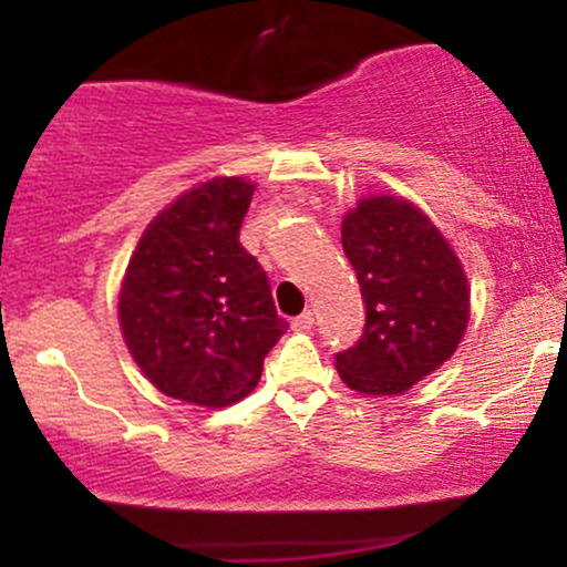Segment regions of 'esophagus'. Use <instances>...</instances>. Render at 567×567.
Listing matches in <instances>:
<instances>
[{
	"label": "esophagus",
	"instance_id": "1",
	"mask_svg": "<svg viewBox=\"0 0 567 567\" xmlns=\"http://www.w3.org/2000/svg\"><path fill=\"white\" fill-rule=\"evenodd\" d=\"M290 328L296 330V333H309V330L315 328V311H311V309H306L303 315H298L296 320L290 322Z\"/></svg>",
	"mask_w": 567,
	"mask_h": 567
}]
</instances>
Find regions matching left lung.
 Instances as JSON below:
<instances>
[{
  "mask_svg": "<svg viewBox=\"0 0 567 567\" xmlns=\"http://www.w3.org/2000/svg\"><path fill=\"white\" fill-rule=\"evenodd\" d=\"M341 245L365 301V328L336 354L338 375L362 394L408 392L464 338L470 285L461 261L413 202L386 194L343 216Z\"/></svg>",
  "mask_w": 567,
  "mask_h": 567,
  "instance_id": "left-lung-1",
  "label": "left lung"
}]
</instances>
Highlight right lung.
<instances>
[{"instance_id":"1","label":"right lung","mask_w":567,"mask_h":567,"mask_svg":"<svg viewBox=\"0 0 567 567\" xmlns=\"http://www.w3.org/2000/svg\"><path fill=\"white\" fill-rule=\"evenodd\" d=\"M256 184L213 178L146 226L120 290L125 343L173 400L220 408L256 389L288 330L264 266L239 245Z\"/></svg>"}]
</instances>
